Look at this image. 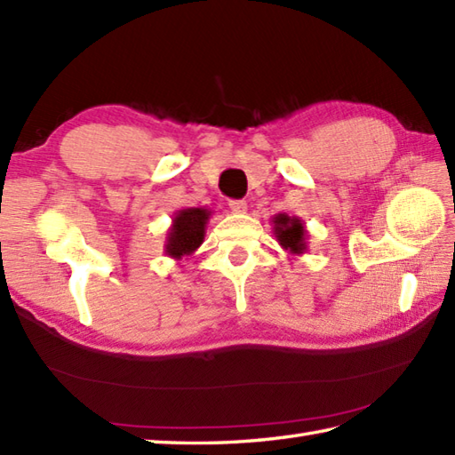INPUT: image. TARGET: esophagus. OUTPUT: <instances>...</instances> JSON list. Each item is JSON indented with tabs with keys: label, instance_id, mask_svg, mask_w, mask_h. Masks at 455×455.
<instances>
[{
	"label": "esophagus",
	"instance_id": "34e87169",
	"mask_svg": "<svg viewBox=\"0 0 455 455\" xmlns=\"http://www.w3.org/2000/svg\"><path fill=\"white\" fill-rule=\"evenodd\" d=\"M228 207L233 212H246L248 211V203L244 199H230Z\"/></svg>",
	"mask_w": 455,
	"mask_h": 455
}]
</instances>
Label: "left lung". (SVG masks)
Returning a JSON list of instances; mask_svg holds the SVG:
<instances>
[{"mask_svg":"<svg viewBox=\"0 0 455 455\" xmlns=\"http://www.w3.org/2000/svg\"><path fill=\"white\" fill-rule=\"evenodd\" d=\"M275 240L289 254L301 256L307 252V228L299 217H289L287 212H277L272 217Z\"/></svg>","mask_w":455,"mask_h":455,"instance_id":"8db88e82","label":"left lung"}]
</instances>
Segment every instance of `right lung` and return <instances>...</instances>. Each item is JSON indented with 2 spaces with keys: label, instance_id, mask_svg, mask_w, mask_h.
Listing matches in <instances>:
<instances>
[{
  "label": "right lung",
  "instance_id": "obj_1",
  "mask_svg": "<svg viewBox=\"0 0 455 455\" xmlns=\"http://www.w3.org/2000/svg\"><path fill=\"white\" fill-rule=\"evenodd\" d=\"M212 215L205 207H188L173 212L172 227L166 233L164 252L173 259L189 258L203 244L207 233V222Z\"/></svg>",
  "mask_w": 455,
  "mask_h": 455
}]
</instances>
